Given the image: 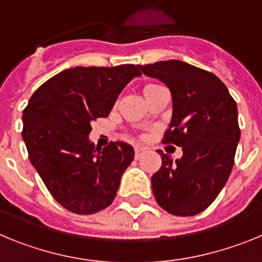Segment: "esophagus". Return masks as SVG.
I'll return each instance as SVG.
<instances>
[{
	"mask_svg": "<svg viewBox=\"0 0 262 262\" xmlns=\"http://www.w3.org/2000/svg\"><path fill=\"white\" fill-rule=\"evenodd\" d=\"M145 154V148L143 147H135V159L139 160L143 155Z\"/></svg>",
	"mask_w": 262,
	"mask_h": 262,
	"instance_id": "34e87169",
	"label": "esophagus"
}]
</instances>
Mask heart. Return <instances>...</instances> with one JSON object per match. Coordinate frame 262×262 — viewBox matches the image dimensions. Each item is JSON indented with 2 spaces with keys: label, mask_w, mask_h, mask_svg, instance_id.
Segmentation results:
<instances>
[{
  "label": "heart",
  "mask_w": 262,
  "mask_h": 262,
  "mask_svg": "<svg viewBox=\"0 0 262 262\" xmlns=\"http://www.w3.org/2000/svg\"><path fill=\"white\" fill-rule=\"evenodd\" d=\"M157 86H160V85H156V84H148V85H145V86H144V93H145V92H148V90L155 89V88H157Z\"/></svg>",
  "instance_id": "b5f03b06"
}]
</instances>
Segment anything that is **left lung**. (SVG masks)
<instances>
[{"instance_id": "1", "label": "left lung", "mask_w": 262, "mask_h": 262, "mask_svg": "<svg viewBox=\"0 0 262 262\" xmlns=\"http://www.w3.org/2000/svg\"><path fill=\"white\" fill-rule=\"evenodd\" d=\"M163 81L172 93L173 113L164 144L182 147V157L161 155L152 176L156 202L169 214L193 216L206 210L230 177L240 140L237 106L226 85L211 72L166 60L138 66Z\"/></svg>"}]
</instances>
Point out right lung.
Listing matches in <instances>:
<instances>
[{
    "label": "right lung",
    "mask_w": 262,
    "mask_h": 262,
    "mask_svg": "<svg viewBox=\"0 0 262 262\" xmlns=\"http://www.w3.org/2000/svg\"><path fill=\"white\" fill-rule=\"evenodd\" d=\"M138 66L76 67L53 76L32 94L23 110L22 138L29 159L51 195L69 211L98 212L111 205L134 148L89 140L92 122L110 114Z\"/></svg>",
    "instance_id": "1"
}]
</instances>
